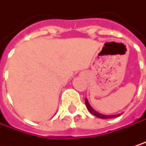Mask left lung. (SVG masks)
Here are the masks:
<instances>
[{"label":"left lung","mask_w":146,"mask_h":146,"mask_svg":"<svg viewBox=\"0 0 146 146\" xmlns=\"http://www.w3.org/2000/svg\"><path fill=\"white\" fill-rule=\"evenodd\" d=\"M85 103H86L87 108L88 109V111H90L91 113H92V115H94L95 116H97V117L101 118V119H109V118L117 117V116H119L121 115V114H118V115H103V114H101V113H99L98 111H96L92 107H91L90 104L88 103V101L87 99H85Z\"/></svg>","instance_id":"1"}]
</instances>
